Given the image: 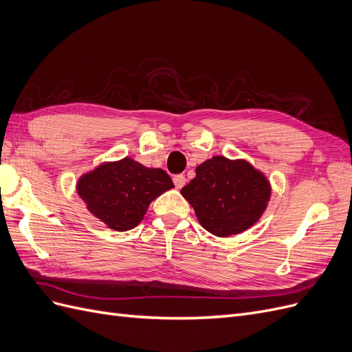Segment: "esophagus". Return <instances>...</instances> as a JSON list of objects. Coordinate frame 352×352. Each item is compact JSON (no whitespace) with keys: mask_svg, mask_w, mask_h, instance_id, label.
Instances as JSON below:
<instances>
[{"mask_svg":"<svg viewBox=\"0 0 352 352\" xmlns=\"http://www.w3.org/2000/svg\"><path fill=\"white\" fill-rule=\"evenodd\" d=\"M185 182H186V179H185L184 175H176V176H173V184H175V186H176L177 189L184 188Z\"/></svg>","mask_w":352,"mask_h":352,"instance_id":"1","label":"esophagus"}]
</instances>
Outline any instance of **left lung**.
I'll return each mask as SVG.
<instances>
[{
	"label": "left lung",
	"instance_id": "left-lung-1",
	"mask_svg": "<svg viewBox=\"0 0 352 352\" xmlns=\"http://www.w3.org/2000/svg\"><path fill=\"white\" fill-rule=\"evenodd\" d=\"M195 173L180 194L212 235H238L254 226L267 208L270 182L247 160L216 155L199 164Z\"/></svg>",
	"mask_w": 352,
	"mask_h": 352
}]
</instances>
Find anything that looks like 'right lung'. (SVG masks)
I'll list each match as a JSON object with an SVG mask.
<instances>
[{
	"instance_id": "add662e5",
	"label": "right lung",
	"mask_w": 352,
	"mask_h": 352,
	"mask_svg": "<svg viewBox=\"0 0 352 352\" xmlns=\"http://www.w3.org/2000/svg\"><path fill=\"white\" fill-rule=\"evenodd\" d=\"M175 188L163 168L124 157L102 163L78 180V194L92 214L110 229L126 232L142 221L151 202Z\"/></svg>"
}]
</instances>
